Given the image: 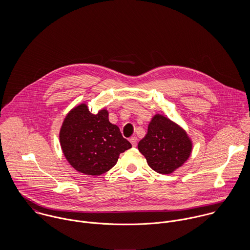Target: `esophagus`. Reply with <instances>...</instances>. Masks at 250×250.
Returning <instances> with one entry per match:
<instances>
[{"instance_id":"1","label":"esophagus","mask_w":250,"mask_h":250,"mask_svg":"<svg viewBox=\"0 0 250 250\" xmlns=\"http://www.w3.org/2000/svg\"><path fill=\"white\" fill-rule=\"evenodd\" d=\"M130 143H132V145H133L134 147H136V146H137V143H138L137 137H132V138H130Z\"/></svg>"}]
</instances>
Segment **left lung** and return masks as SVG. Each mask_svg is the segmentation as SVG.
Wrapping results in <instances>:
<instances>
[{"label": "left lung", "mask_w": 250, "mask_h": 250, "mask_svg": "<svg viewBox=\"0 0 250 250\" xmlns=\"http://www.w3.org/2000/svg\"><path fill=\"white\" fill-rule=\"evenodd\" d=\"M138 148L153 170L170 174L188 160L192 141L176 122L157 113L149 122L147 134Z\"/></svg>", "instance_id": "obj_1"}]
</instances>
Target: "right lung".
Returning <instances> with one entry per match:
<instances>
[{
	"label": "right lung",
	"instance_id": "1",
	"mask_svg": "<svg viewBox=\"0 0 250 250\" xmlns=\"http://www.w3.org/2000/svg\"><path fill=\"white\" fill-rule=\"evenodd\" d=\"M62 153L77 171L98 176L113 167L119 155L132 147L108 120L107 108L96 114L82 103L70 109L60 130Z\"/></svg>",
	"mask_w": 250,
	"mask_h": 250
}]
</instances>
